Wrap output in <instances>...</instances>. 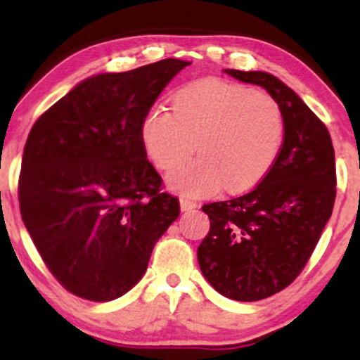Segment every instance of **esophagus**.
Masks as SVG:
<instances>
[{
	"label": "esophagus",
	"instance_id": "obj_1",
	"mask_svg": "<svg viewBox=\"0 0 360 360\" xmlns=\"http://www.w3.org/2000/svg\"><path fill=\"white\" fill-rule=\"evenodd\" d=\"M180 208H181V211H191V210L198 208V203H195V201H191L188 198H181Z\"/></svg>",
	"mask_w": 360,
	"mask_h": 360
}]
</instances>
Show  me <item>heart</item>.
Returning <instances> with one entry per match:
<instances>
[{
    "label": "heart",
    "instance_id": "b5f03b06",
    "mask_svg": "<svg viewBox=\"0 0 360 360\" xmlns=\"http://www.w3.org/2000/svg\"><path fill=\"white\" fill-rule=\"evenodd\" d=\"M285 122L269 93L221 80L190 83L172 96V111L152 108L142 121V141L152 162L172 170L196 150L200 159L170 175L185 195H211L257 185L277 160Z\"/></svg>",
    "mask_w": 360,
    "mask_h": 360
}]
</instances>
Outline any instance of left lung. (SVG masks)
<instances>
[{
	"instance_id": "1",
	"label": "left lung",
	"mask_w": 360,
	"mask_h": 360,
	"mask_svg": "<svg viewBox=\"0 0 360 360\" xmlns=\"http://www.w3.org/2000/svg\"><path fill=\"white\" fill-rule=\"evenodd\" d=\"M224 72L275 98L283 144L252 190L201 206L210 233L196 255L216 292L259 302L287 288L311 257L336 200V162L328 127L292 88L265 72Z\"/></svg>"
}]
</instances>
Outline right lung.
<instances>
[{
	"instance_id": "1",
	"label": "right lung",
	"mask_w": 360,
	"mask_h": 360,
	"mask_svg": "<svg viewBox=\"0 0 360 360\" xmlns=\"http://www.w3.org/2000/svg\"><path fill=\"white\" fill-rule=\"evenodd\" d=\"M186 65L164 58L86 78L29 132L21 216L44 264L75 297L111 302L129 292L179 218V198L147 160L142 121Z\"/></svg>"
}]
</instances>
